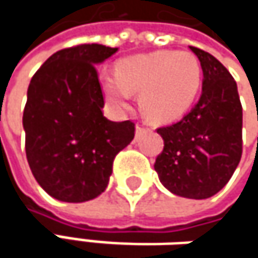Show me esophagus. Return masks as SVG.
Wrapping results in <instances>:
<instances>
[{
    "label": "esophagus",
    "instance_id": "34e87169",
    "mask_svg": "<svg viewBox=\"0 0 258 258\" xmlns=\"http://www.w3.org/2000/svg\"><path fill=\"white\" fill-rule=\"evenodd\" d=\"M145 131V128L142 127V125H136V137L139 139L140 136H142V133Z\"/></svg>",
    "mask_w": 258,
    "mask_h": 258
}]
</instances>
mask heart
<instances>
[{"label": "heart", "mask_w": 258, "mask_h": 258, "mask_svg": "<svg viewBox=\"0 0 258 258\" xmlns=\"http://www.w3.org/2000/svg\"><path fill=\"white\" fill-rule=\"evenodd\" d=\"M202 83V67L189 52L158 50L122 59L116 73L100 76L106 101L122 110L133 92H140L139 101L145 115L157 122L172 121L189 109Z\"/></svg>", "instance_id": "heart-1"}]
</instances>
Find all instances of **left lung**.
<instances>
[{
	"instance_id": "left-lung-1",
	"label": "left lung",
	"mask_w": 258,
	"mask_h": 258,
	"mask_svg": "<svg viewBox=\"0 0 258 258\" xmlns=\"http://www.w3.org/2000/svg\"><path fill=\"white\" fill-rule=\"evenodd\" d=\"M189 49L202 66V95L179 122L157 130L164 149L154 169L170 192L202 200L215 196L240 161L242 106L229 70L211 53Z\"/></svg>"
}]
</instances>
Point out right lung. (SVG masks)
<instances>
[{
	"label": "right lung",
	"mask_w": 258,
	"mask_h": 258,
	"mask_svg": "<svg viewBox=\"0 0 258 258\" xmlns=\"http://www.w3.org/2000/svg\"><path fill=\"white\" fill-rule=\"evenodd\" d=\"M118 47L80 44L46 59L32 76L24 109L28 164L53 199L82 203L107 186L113 158L134 139L131 121L107 119L95 66Z\"/></svg>",
	"instance_id": "add662e5"
}]
</instances>
